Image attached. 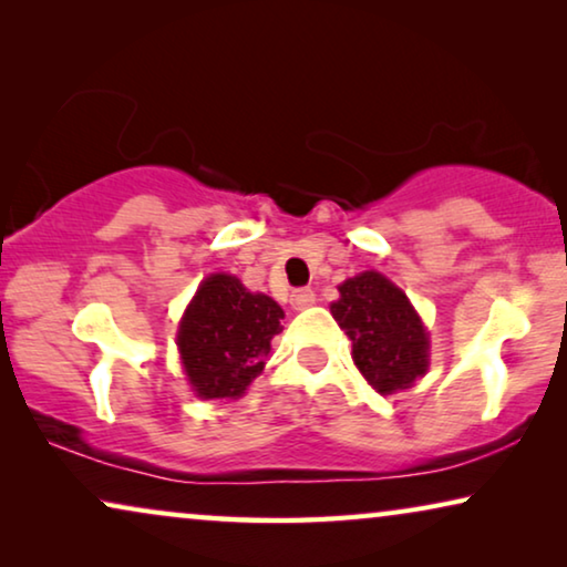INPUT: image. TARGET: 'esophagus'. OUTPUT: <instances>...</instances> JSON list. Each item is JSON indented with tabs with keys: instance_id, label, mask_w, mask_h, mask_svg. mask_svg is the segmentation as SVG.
I'll return each mask as SVG.
<instances>
[{
	"instance_id": "obj_1",
	"label": "esophagus",
	"mask_w": 567,
	"mask_h": 567,
	"mask_svg": "<svg viewBox=\"0 0 567 567\" xmlns=\"http://www.w3.org/2000/svg\"><path fill=\"white\" fill-rule=\"evenodd\" d=\"M315 301H317V293L312 289H299V291L291 293V307L293 309H307V307H312Z\"/></svg>"
}]
</instances>
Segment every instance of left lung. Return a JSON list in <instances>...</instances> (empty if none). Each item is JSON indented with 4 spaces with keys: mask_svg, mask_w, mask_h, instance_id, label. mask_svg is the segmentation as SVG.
Here are the masks:
<instances>
[{
    "mask_svg": "<svg viewBox=\"0 0 567 567\" xmlns=\"http://www.w3.org/2000/svg\"><path fill=\"white\" fill-rule=\"evenodd\" d=\"M330 312L353 343V361L379 394L408 390L429 369V336L405 293L377 270L338 286Z\"/></svg>",
    "mask_w": 567,
    "mask_h": 567,
    "instance_id": "1",
    "label": "left lung"
}]
</instances>
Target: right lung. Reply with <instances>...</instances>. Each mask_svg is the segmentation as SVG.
I'll list each match as a JSON object with an SVG mask.
<instances>
[{
	"label": "right lung",
	"mask_w": 567,
	"mask_h": 567,
	"mask_svg": "<svg viewBox=\"0 0 567 567\" xmlns=\"http://www.w3.org/2000/svg\"><path fill=\"white\" fill-rule=\"evenodd\" d=\"M281 320L284 309L266 293H250L235 276H208L177 332L185 374L198 398H239L266 367Z\"/></svg>",
	"instance_id": "obj_1"
}]
</instances>
